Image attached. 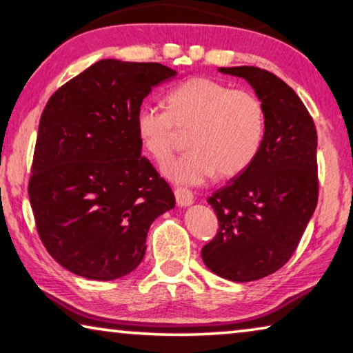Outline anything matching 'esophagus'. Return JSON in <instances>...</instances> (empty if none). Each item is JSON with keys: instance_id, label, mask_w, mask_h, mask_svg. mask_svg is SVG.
I'll list each match as a JSON object with an SVG mask.
<instances>
[{"instance_id": "obj_1", "label": "esophagus", "mask_w": 353, "mask_h": 353, "mask_svg": "<svg viewBox=\"0 0 353 353\" xmlns=\"http://www.w3.org/2000/svg\"><path fill=\"white\" fill-rule=\"evenodd\" d=\"M174 196H176V202L179 207H188L193 204V201H194L193 193H191V191L187 188H177L174 191Z\"/></svg>"}]
</instances>
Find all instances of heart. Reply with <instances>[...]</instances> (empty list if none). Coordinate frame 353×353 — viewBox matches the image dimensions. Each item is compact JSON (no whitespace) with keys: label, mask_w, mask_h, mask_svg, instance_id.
<instances>
[{"label":"heart","mask_w":353,"mask_h":353,"mask_svg":"<svg viewBox=\"0 0 353 353\" xmlns=\"http://www.w3.org/2000/svg\"><path fill=\"white\" fill-rule=\"evenodd\" d=\"M166 112L141 105L134 128L141 148L159 165L174 154L179 132L190 151L165 165L174 183L199 185L216 172L234 177L248 170L265 137V109L254 93L234 90L210 77H191L165 97Z\"/></svg>","instance_id":"obj_1"}]
</instances>
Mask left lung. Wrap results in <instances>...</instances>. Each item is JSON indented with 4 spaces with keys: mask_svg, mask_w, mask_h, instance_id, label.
I'll return each instance as SVG.
<instances>
[{
    "mask_svg": "<svg viewBox=\"0 0 353 353\" xmlns=\"http://www.w3.org/2000/svg\"><path fill=\"white\" fill-rule=\"evenodd\" d=\"M241 77L265 109V137L254 162L207 199L219 230L202 260L230 282H252L280 270L294 252L318 204V134L291 87L256 67L218 68Z\"/></svg>",
    "mask_w": 353,
    "mask_h": 353,
    "instance_id": "8db88e82",
    "label": "left lung"
}]
</instances>
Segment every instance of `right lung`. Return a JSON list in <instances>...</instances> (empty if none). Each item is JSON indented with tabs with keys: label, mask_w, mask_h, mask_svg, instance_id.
Segmentation results:
<instances>
[{
	"label": "right lung",
	"mask_w": 353,
	"mask_h": 353,
	"mask_svg": "<svg viewBox=\"0 0 353 353\" xmlns=\"http://www.w3.org/2000/svg\"><path fill=\"white\" fill-rule=\"evenodd\" d=\"M177 71L104 59L52 94L35 143L29 201L41 243L65 270L92 280L132 272L148 230L176 198L141 155L137 110Z\"/></svg>",
	"instance_id": "obj_1"
}]
</instances>
